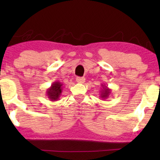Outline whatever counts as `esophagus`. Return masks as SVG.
<instances>
[{
	"label": "esophagus",
	"instance_id": "1",
	"mask_svg": "<svg viewBox=\"0 0 160 160\" xmlns=\"http://www.w3.org/2000/svg\"><path fill=\"white\" fill-rule=\"evenodd\" d=\"M76 81L79 82V83H83L85 82V78H81V77H78L76 78Z\"/></svg>",
	"mask_w": 160,
	"mask_h": 160
}]
</instances>
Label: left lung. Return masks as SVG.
Segmentation results:
<instances>
[{
  "label": "left lung",
  "instance_id": "left-lung-1",
  "mask_svg": "<svg viewBox=\"0 0 160 160\" xmlns=\"http://www.w3.org/2000/svg\"><path fill=\"white\" fill-rule=\"evenodd\" d=\"M102 89H101V93H100V97L102 99H107L109 95L111 94V89H109L108 86H106L105 85H103L102 84Z\"/></svg>",
  "mask_w": 160,
  "mask_h": 160
}]
</instances>
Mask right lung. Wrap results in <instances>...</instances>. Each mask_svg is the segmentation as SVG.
<instances>
[{
	"instance_id": "right-lung-1",
	"label": "right lung",
	"mask_w": 160,
	"mask_h": 160,
	"mask_svg": "<svg viewBox=\"0 0 160 160\" xmlns=\"http://www.w3.org/2000/svg\"><path fill=\"white\" fill-rule=\"evenodd\" d=\"M62 92V84L58 81H55L47 90V95L52 102H56L59 99Z\"/></svg>"
}]
</instances>
